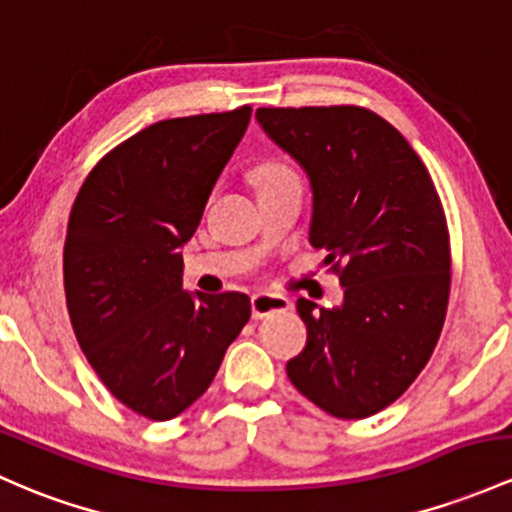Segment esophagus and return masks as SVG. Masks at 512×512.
<instances>
[{"label":"esophagus","instance_id":"esophagus-1","mask_svg":"<svg viewBox=\"0 0 512 512\" xmlns=\"http://www.w3.org/2000/svg\"><path fill=\"white\" fill-rule=\"evenodd\" d=\"M291 303L286 296H279V294H255L250 299V308H252V318L260 320L269 316V313L274 311H284V308H289Z\"/></svg>","mask_w":512,"mask_h":512}]
</instances>
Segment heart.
I'll use <instances>...</instances> for the list:
<instances>
[{
  "label": "heart",
  "mask_w": 512,
  "mask_h": 512,
  "mask_svg": "<svg viewBox=\"0 0 512 512\" xmlns=\"http://www.w3.org/2000/svg\"><path fill=\"white\" fill-rule=\"evenodd\" d=\"M296 174L289 170L286 165H279V162H267V165H260L255 170V179L260 187L265 184H274V182H282V179H294Z\"/></svg>",
  "instance_id": "heart-1"
}]
</instances>
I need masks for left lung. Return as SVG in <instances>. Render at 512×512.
<instances>
[{
	"label": "left lung",
	"instance_id": "8db88e82",
	"mask_svg": "<svg viewBox=\"0 0 512 512\" xmlns=\"http://www.w3.org/2000/svg\"><path fill=\"white\" fill-rule=\"evenodd\" d=\"M257 123L311 182L308 240L328 252L340 306L299 299L306 347L291 384L325 413L357 420L391 406L423 372L449 299L440 196L408 140L359 106L257 109Z\"/></svg>",
	"mask_w": 512,
	"mask_h": 512
}]
</instances>
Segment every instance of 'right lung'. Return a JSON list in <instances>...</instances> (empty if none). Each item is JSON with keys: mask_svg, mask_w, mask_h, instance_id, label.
<instances>
[{"mask_svg": "<svg viewBox=\"0 0 512 512\" xmlns=\"http://www.w3.org/2000/svg\"><path fill=\"white\" fill-rule=\"evenodd\" d=\"M250 114L240 106L143 128L89 172L70 211L72 330L106 389L150 420L187 411L250 320L245 294L182 289V247Z\"/></svg>", "mask_w": 512, "mask_h": 512, "instance_id": "1", "label": "right lung"}]
</instances>
